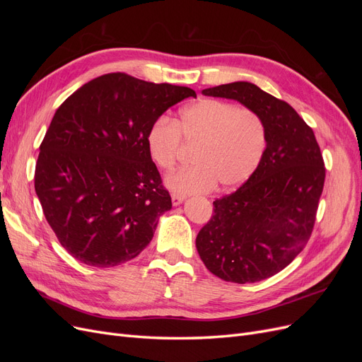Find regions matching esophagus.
I'll return each mask as SVG.
<instances>
[{"mask_svg":"<svg viewBox=\"0 0 362 362\" xmlns=\"http://www.w3.org/2000/svg\"><path fill=\"white\" fill-rule=\"evenodd\" d=\"M184 199H185V196H184V194L172 193V204H173V205H180Z\"/></svg>","mask_w":362,"mask_h":362,"instance_id":"obj_1","label":"esophagus"}]
</instances>
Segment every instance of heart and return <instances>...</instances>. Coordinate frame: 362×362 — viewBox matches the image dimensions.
Returning a JSON list of instances; mask_svg holds the SVG:
<instances>
[{"instance_id": "obj_1", "label": "heart", "mask_w": 362, "mask_h": 362, "mask_svg": "<svg viewBox=\"0 0 362 362\" xmlns=\"http://www.w3.org/2000/svg\"><path fill=\"white\" fill-rule=\"evenodd\" d=\"M181 139L196 146L194 163L166 177V185L178 194L233 189L255 172L266 149V129L259 116L231 103L201 100L185 107L180 119L160 116L146 133L151 160L163 170L177 164Z\"/></svg>"}]
</instances>
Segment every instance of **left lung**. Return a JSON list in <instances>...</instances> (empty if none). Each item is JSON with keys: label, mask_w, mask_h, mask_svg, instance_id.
<instances>
[{"label": "left lung", "mask_w": 362, "mask_h": 362, "mask_svg": "<svg viewBox=\"0 0 362 362\" xmlns=\"http://www.w3.org/2000/svg\"><path fill=\"white\" fill-rule=\"evenodd\" d=\"M235 100L264 124L266 149L252 177L216 199L196 237L205 267L228 282L252 284L286 269L311 237L325 184L314 131L286 101L247 81L202 90Z\"/></svg>", "instance_id": "obj_1"}]
</instances>
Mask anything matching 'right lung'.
I'll return each instance as SVG.
<instances>
[{"label":"right lung","instance_id":"obj_1","mask_svg":"<svg viewBox=\"0 0 362 362\" xmlns=\"http://www.w3.org/2000/svg\"><path fill=\"white\" fill-rule=\"evenodd\" d=\"M196 98L190 87L115 72L75 90L40 144L35 189L60 245L83 264L115 267L136 258L172 208L146 148L151 124Z\"/></svg>","mask_w":362,"mask_h":362}]
</instances>
